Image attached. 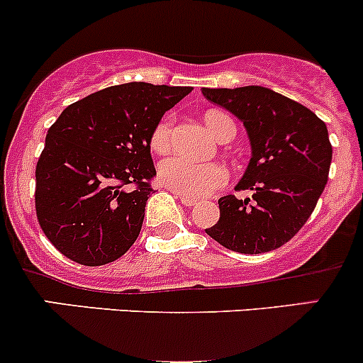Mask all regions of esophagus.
Returning a JSON list of instances; mask_svg holds the SVG:
<instances>
[{
    "label": "esophagus",
    "mask_w": 363,
    "mask_h": 363,
    "mask_svg": "<svg viewBox=\"0 0 363 363\" xmlns=\"http://www.w3.org/2000/svg\"><path fill=\"white\" fill-rule=\"evenodd\" d=\"M175 195L179 196V200H181V203L182 205H186V207H193V205H196L199 203V200H195V199H189V196H184V195H181V193H177V191H174Z\"/></svg>",
    "instance_id": "esophagus-1"
}]
</instances>
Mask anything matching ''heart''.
<instances>
[{
  "label": "heart",
  "instance_id": "b5f03b06",
  "mask_svg": "<svg viewBox=\"0 0 363 363\" xmlns=\"http://www.w3.org/2000/svg\"><path fill=\"white\" fill-rule=\"evenodd\" d=\"M205 123L219 142L225 140L230 133L235 135V124L223 112L205 113ZM174 126L175 116L167 113L152 128L149 145L156 155H167L172 149ZM158 172L161 182L164 186L181 193V195L189 196V199H202V196L212 195L228 181V172L221 164L195 163V161H189L182 156H172V158L161 161Z\"/></svg>",
  "mask_w": 363,
  "mask_h": 363
}]
</instances>
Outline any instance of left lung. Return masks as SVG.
<instances>
[{"label":"left lung","instance_id":"left-lung-1","mask_svg":"<svg viewBox=\"0 0 363 363\" xmlns=\"http://www.w3.org/2000/svg\"><path fill=\"white\" fill-rule=\"evenodd\" d=\"M202 94L242 121L252 149L237 184L252 196H221L219 221L205 232L244 255L277 250L306 225L327 184L332 161L327 126L298 101L267 87H202Z\"/></svg>","mask_w":363,"mask_h":363}]
</instances>
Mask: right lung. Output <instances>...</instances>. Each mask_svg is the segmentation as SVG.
Segmentation results:
<instances>
[{
	"label": "right lung",
	"mask_w": 363,
	"mask_h": 363,
	"mask_svg": "<svg viewBox=\"0 0 363 363\" xmlns=\"http://www.w3.org/2000/svg\"><path fill=\"white\" fill-rule=\"evenodd\" d=\"M191 91L121 84L61 112L47 131L35 172L36 218L61 255L98 267L133 246L155 191L152 128Z\"/></svg>",
	"instance_id": "right-lung-1"
}]
</instances>
